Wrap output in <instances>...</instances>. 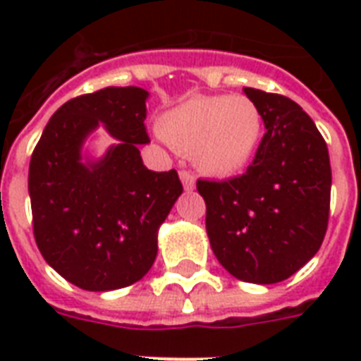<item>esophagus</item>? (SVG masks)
<instances>
[{
    "instance_id": "obj_1",
    "label": "esophagus",
    "mask_w": 361,
    "mask_h": 361,
    "mask_svg": "<svg viewBox=\"0 0 361 361\" xmlns=\"http://www.w3.org/2000/svg\"><path fill=\"white\" fill-rule=\"evenodd\" d=\"M180 180L187 191L195 189V176H192L191 172H187V170H180Z\"/></svg>"
}]
</instances>
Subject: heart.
<instances>
[{
    "instance_id": "b5f03b06",
    "label": "heart",
    "mask_w": 361,
    "mask_h": 361,
    "mask_svg": "<svg viewBox=\"0 0 361 361\" xmlns=\"http://www.w3.org/2000/svg\"><path fill=\"white\" fill-rule=\"evenodd\" d=\"M262 114L245 95H198L176 104L159 121L166 144L191 153L198 169L231 178L251 164L260 138Z\"/></svg>"
}]
</instances>
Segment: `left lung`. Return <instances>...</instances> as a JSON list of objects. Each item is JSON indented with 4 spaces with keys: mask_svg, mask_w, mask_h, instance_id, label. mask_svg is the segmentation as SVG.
Returning a JSON list of instances; mask_svg holds the SVG:
<instances>
[{
    "mask_svg": "<svg viewBox=\"0 0 361 361\" xmlns=\"http://www.w3.org/2000/svg\"><path fill=\"white\" fill-rule=\"evenodd\" d=\"M262 114L260 146L245 174L198 180L206 231L221 266L236 279L274 285L288 279L322 245L330 215L328 146L292 99L245 87Z\"/></svg>",
    "mask_w": 361,
    "mask_h": 361,
    "instance_id": "8db88e82",
    "label": "left lung"
}]
</instances>
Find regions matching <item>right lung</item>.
I'll return each instance as SVG.
<instances>
[{"instance_id": "obj_1", "label": "right lung", "mask_w": 361, "mask_h": 361, "mask_svg": "<svg viewBox=\"0 0 361 361\" xmlns=\"http://www.w3.org/2000/svg\"><path fill=\"white\" fill-rule=\"evenodd\" d=\"M142 87H104L67 101L50 118L30 161L37 247L63 279L106 292L140 281L157 257V231L183 191L178 172L142 163L147 144ZM103 123L121 140L99 161L83 140Z\"/></svg>"}]
</instances>
